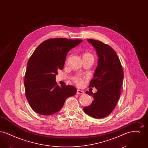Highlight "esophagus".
Wrapping results in <instances>:
<instances>
[{"label": "esophagus", "instance_id": "34e87169", "mask_svg": "<svg viewBox=\"0 0 148 148\" xmlns=\"http://www.w3.org/2000/svg\"><path fill=\"white\" fill-rule=\"evenodd\" d=\"M77 94H84V92L81 90H80V89H77Z\"/></svg>", "mask_w": 148, "mask_h": 148}]
</instances>
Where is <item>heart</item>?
Instances as JSON below:
<instances>
[{
	"mask_svg": "<svg viewBox=\"0 0 148 148\" xmlns=\"http://www.w3.org/2000/svg\"><path fill=\"white\" fill-rule=\"evenodd\" d=\"M83 57L84 58H92L94 59V56L92 55L91 53H89V52H86L84 53L83 54ZM84 79L82 77H74L73 79V82H74V83L76 85H77V86H82L84 84Z\"/></svg>",
	"mask_w": 148,
	"mask_h": 148,
	"instance_id": "heart-1",
	"label": "heart"
}]
</instances>
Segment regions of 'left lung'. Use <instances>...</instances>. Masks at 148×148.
Returning a JSON list of instances; mask_svg holds the SVG:
<instances>
[{
    "label": "left lung",
    "instance_id": "1",
    "mask_svg": "<svg viewBox=\"0 0 148 148\" xmlns=\"http://www.w3.org/2000/svg\"><path fill=\"white\" fill-rule=\"evenodd\" d=\"M96 49L99 56L98 66L89 87H95L98 91L92 94L90 106L83 108L85 113L92 118H104L113 112L120 96L124 71L115 51L108 44L92 39H88Z\"/></svg>",
    "mask_w": 148,
    "mask_h": 148
}]
</instances>
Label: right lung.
Wrapping results in <instances>:
<instances>
[{"instance_id": "add662e5", "label": "right lung", "mask_w": 148, "mask_h": 148, "mask_svg": "<svg viewBox=\"0 0 148 148\" xmlns=\"http://www.w3.org/2000/svg\"><path fill=\"white\" fill-rule=\"evenodd\" d=\"M58 38L46 40L29 59L24 77L25 92L29 105L36 113L49 115L58 112L65 101L77 92L70 85L59 86L56 81L58 70H62L67 53L82 42Z\"/></svg>"}]
</instances>
